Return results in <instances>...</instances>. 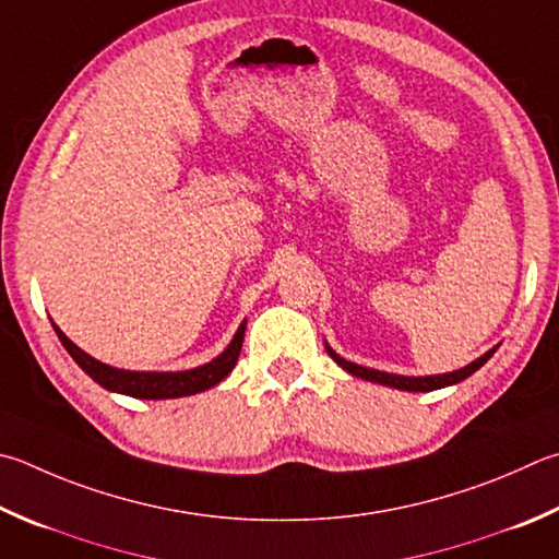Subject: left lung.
Listing matches in <instances>:
<instances>
[{
	"mask_svg": "<svg viewBox=\"0 0 559 559\" xmlns=\"http://www.w3.org/2000/svg\"><path fill=\"white\" fill-rule=\"evenodd\" d=\"M328 352H330V357H332L334 361H337L344 371H349V373H354V377H359V379L377 381V383H383V385H393V389H401V391H435V389H444V385L460 383V381H464L466 377H472V373H474L476 369H481L484 364L491 359V354L496 352V347L489 349V352L484 354V357L472 361L469 367H464V369H460V371L440 373V377H418V379H415V377H395V373H383V371L364 369V367H359V364H352V361H347V359H342L340 354L332 352L330 347H328Z\"/></svg>",
	"mask_w": 559,
	"mask_h": 559,
	"instance_id": "1",
	"label": "left lung"
}]
</instances>
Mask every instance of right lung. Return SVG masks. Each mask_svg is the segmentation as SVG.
I'll return each mask as SVG.
<instances>
[{
  "label": "right lung",
  "mask_w": 559,
  "mask_h": 559,
  "mask_svg": "<svg viewBox=\"0 0 559 559\" xmlns=\"http://www.w3.org/2000/svg\"><path fill=\"white\" fill-rule=\"evenodd\" d=\"M245 330H247V322H241L237 334H235V340L229 342V347L222 352L217 359L205 364V367H198L190 371H166V373L124 371V369L107 367V364L93 359L90 354L75 347V344L70 342L58 328H56V334H58V340L63 342V347L68 349L70 357L75 359L78 367L83 369L90 379L103 385V389L131 395V399L160 401V399H180V395H192V393L207 391V389H212V385H217L231 369H235L239 352H241V342H245Z\"/></svg>",
  "instance_id": "obj_1"
}]
</instances>
